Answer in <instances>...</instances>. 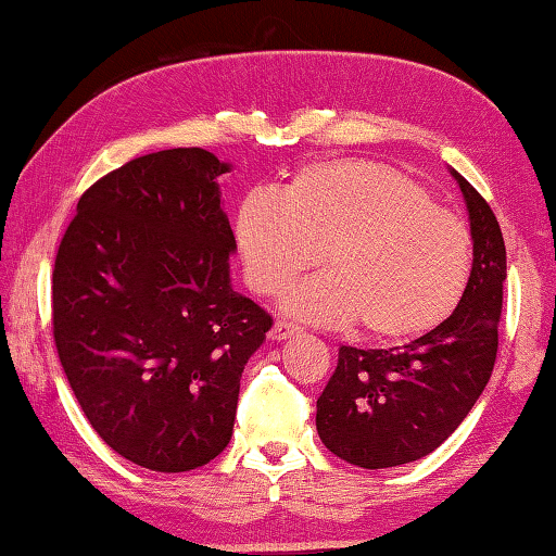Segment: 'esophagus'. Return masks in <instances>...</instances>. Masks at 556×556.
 Masks as SVG:
<instances>
[{"label":"esophagus","mask_w":556,"mask_h":556,"mask_svg":"<svg viewBox=\"0 0 556 556\" xmlns=\"http://www.w3.org/2000/svg\"><path fill=\"white\" fill-rule=\"evenodd\" d=\"M295 331H298V324H292V321H288V319H276L274 329H270V339H274V341L290 339Z\"/></svg>","instance_id":"esophagus-1"}]
</instances>
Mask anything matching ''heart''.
Returning a JSON list of instances; mask_svg holds the SVG:
<instances>
[{"instance_id": "heart-1", "label": "heart", "mask_w": 556, "mask_h": 556, "mask_svg": "<svg viewBox=\"0 0 556 556\" xmlns=\"http://www.w3.org/2000/svg\"><path fill=\"white\" fill-rule=\"evenodd\" d=\"M247 286L276 298L319 264L327 276L290 295L321 324L358 321L363 337L408 341L453 317L469 288L472 232L412 176L372 160L302 166L276 198L235 213Z\"/></svg>"}]
</instances>
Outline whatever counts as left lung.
Instances as JSON below:
<instances>
[{"instance_id": "1", "label": "left lung", "mask_w": 556, "mask_h": 556, "mask_svg": "<svg viewBox=\"0 0 556 556\" xmlns=\"http://www.w3.org/2000/svg\"><path fill=\"white\" fill-rule=\"evenodd\" d=\"M475 264L469 288L441 327L394 349L341 345L317 400L321 443L345 463L384 469L421 459L447 441L484 392L498 351L506 247L498 219L465 176Z\"/></svg>"}]
</instances>
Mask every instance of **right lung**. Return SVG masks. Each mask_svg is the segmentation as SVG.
Returning a JSON list of instances; mask_svg holds the SVG:
<instances>
[{
	"instance_id": "add662e5",
	"label": "right lung",
	"mask_w": 556,
	"mask_h": 556,
	"mask_svg": "<svg viewBox=\"0 0 556 556\" xmlns=\"http://www.w3.org/2000/svg\"><path fill=\"white\" fill-rule=\"evenodd\" d=\"M213 152L138 156L77 203L52 268V337L103 443L152 472L203 467L232 438L239 380L270 314L229 282Z\"/></svg>"
}]
</instances>
